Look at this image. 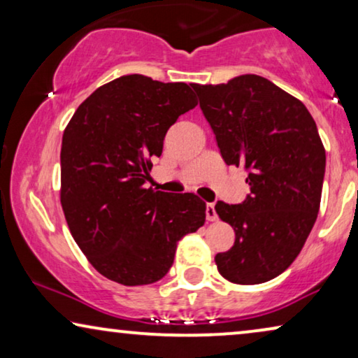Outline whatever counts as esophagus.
Returning <instances> with one entry per match:
<instances>
[{
    "label": "esophagus",
    "mask_w": 358,
    "mask_h": 358,
    "mask_svg": "<svg viewBox=\"0 0 358 358\" xmlns=\"http://www.w3.org/2000/svg\"><path fill=\"white\" fill-rule=\"evenodd\" d=\"M205 215H207L208 222H215V220L218 218L217 210H215V205L213 203H207V208H205Z\"/></svg>",
    "instance_id": "34e87169"
}]
</instances>
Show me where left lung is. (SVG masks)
<instances>
[{
  "instance_id": "8db88e82",
  "label": "left lung",
  "mask_w": 358,
  "mask_h": 358,
  "mask_svg": "<svg viewBox=\"0 0 358 358\" xmlns=\"http://www.w3.org/2000/svg\"><path fill=\"white\" fill-rule=\"evenodd\" d=\"M205 119L228 166H244L251 194L243 203L218 200V217L234 244L215 256L233 283L272 280L300 254L317 218L326 150L301 101L272 81L241 75L227 85H195Z\"/></svg>"
}]
</instances>
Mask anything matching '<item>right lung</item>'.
I'll list each match as a JSON object with an SVG mask.
<instances>
[{
    "label": "right lung",
    "mask_w": 358,
    "mask_h": 358,
    "mask_svg": "<svg viewBox=\"0 0 358 358\" xmlns=\"http://www.w3.org/2000/svg\"><path fill=\"white\" fill-rule=\"evenodd\" d=\"M194 91L185 83L120 76L81 102L63 131V213L83 254L109 280L158 282L179 239L205 223L207 207L195 194L145 187L166 131L197 106Z\"/></svg>",
    "instance_id": "1"
}]
</instances>
